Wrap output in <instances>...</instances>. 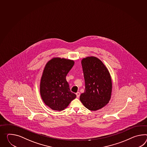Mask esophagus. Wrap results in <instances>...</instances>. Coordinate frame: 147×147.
Returning a JSON list of instances; mask_svg holds the SVG:
<instances>
[{
	"mask_svg": "<svg viewBox=\"0 0 147 147\" xmlns=\"http://www.w3.org/2000/svg\"><path fill=\"white\" fill-rule=\"evenodd\" d=\"M76 97H77V98H79V97H80V92H77L76 93Z\"/></svg>",
	"mask_w": 147,
	"mask_h": 147,
	"instance_id": "34e87169",
	"label": "esophagus"
}]
</instances>
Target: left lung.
I'll list each match as a JSON object with an SVG mask.
<instances>
[{"label": "left lung", "mask_w": 147, "mask_h": 147, "mask_svg": "<svg viewBox=\"0 0 147 147\" xmlns=\"http://www.w3.org/2000/svg\"><path fill=\"white\" fill-rule=\"evenodd\" d=\"M85 80V91L80 99L90 111L105 107L111 98L112 81L107 67L98 58L88 56L81 61Z\"/></svg>", "instance_id": "8db88e82"}]
</instances>
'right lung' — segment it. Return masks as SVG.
<instances>
[{
    "label": "right lung",
    "mask_w": 147,
    "mask_h": 147,
    "mask_svg": "<svg viewBox=\"0 0 147 147\" xmlns=\"http://www.w3.org/2000/svg\"><path fill=\"white\" fill-rule=\"evenodd\" d=\"M74 65L73 60L54 57L43 69L40 83V96L45 105L54 111L64 110L76 97L71 91L66 79Z\"/></svg>",
    "instance_id": "right-lung-1"
}]
</instances>
